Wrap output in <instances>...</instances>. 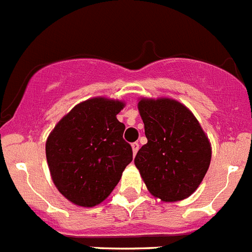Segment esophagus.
Here are the masks:
<instances>
[{
	"mask_svg": "<svg viewBox=\"0 0 252 252\" xmlns=\"http://www.w3.org/2000/svg\"><path fill=\"white\" fill-rule=\"evenodd\" d=\"M131 148H132L133 155H136V153H137V151H139L140 145H139V144H137V142H132V144H131Z\"/></svg>",
	"mask_w": 252,
	"mask_h": 252,
	"instance_id": "1",
	"label": "esophagus"
}]
</instances>
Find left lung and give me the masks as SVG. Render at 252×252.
Masks as SVG:
<instances>
[{
  "label": "left lung",
  "instance_id": "obj_1",
  "mask_svg": "<svg viewBox=\"0 0 252 252\" xmlns=\"http://www.w3.org/2000/svg\"><path fill=\"white\" fill-rule=\"evenodd\" d=\"M148 144L136 154L149 192L164 202L186 199L202 183L212 149L203 128L184 104L171 98L139 101Z\"/></svg>",
  "mask_w": 252,
  "mask_h": 252
}]
</instances>
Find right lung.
<instances>
[{"instance_id": "add662e5", "label": "right lung", "mask_w": 252, "mask_h": 252, "mask_svg": "<svg viewBox=\"0 0 252 252\" xmlns=\"http://www.w3.org/2000/svg\"><path fill=\"white\" fill-rule=\"evenodd\" d=\"M121 101L94 97L78 103L55 125L45 153L51 179L62 194L81 207H94L111 194L132 161L116 116Z\"/></svg>"}]
</instances>
